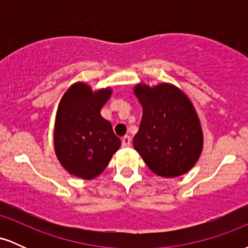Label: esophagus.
Here are the masks:
<instances>
[{
  "instance_id": "obj_1",
  "label": "esophagus",
  "mask_w": 248,
  "mask_h": 248,
  "mask_svg": "<svg viewBox=\"0 0 248 248\" xmlns=\"http://www.w3.org/2000/svg\"><path fill=\"white\" fill-rule=\"evenodd\" d=\"M122 147H129L130 146V142H132V139L129 138V136H124V138H122Z\"/></svg>"
}]
</instances>
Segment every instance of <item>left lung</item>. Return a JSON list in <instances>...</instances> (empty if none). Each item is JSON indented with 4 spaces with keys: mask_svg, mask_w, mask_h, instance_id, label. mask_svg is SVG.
I'll return each instance as SVG.
<instances>
[{
    "mask_svg": "<svg viewBox=\"0 0 248 248\" xmlns=\"http://www.w3.org/2000/svg\"><path fill=\"white\" fill-rule=\"evenodd\" d=\"M134 94L142 106L134 148L161 177H177L195 166L203 150V132L192 102L181 88L162 82L138 84Z\"/></svg>",
    "mask_w": 248,
    "mask_h": 248,
    "instance_id": "obj_1",
    "label": "left lung"
}]
</instances>
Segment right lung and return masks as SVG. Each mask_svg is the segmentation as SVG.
Here are the masks:
<instances>
[{"label":"right lung","instance_id":"1","mask_svg":"<svg viewBox=\"0 0 248 248\" xmlns=\"http://www.w3.org/2000/svg\"><path fill=\"white\" fill-rule=\"evenodd\" d=\"M110 95V87L93 91L86 82L79 81L59 102L53 146L62 168L76 177L95 178L121 146L110 122L100 114Z\"/></svg>","mask_w":248,"mask_h":248}]
</instances>
